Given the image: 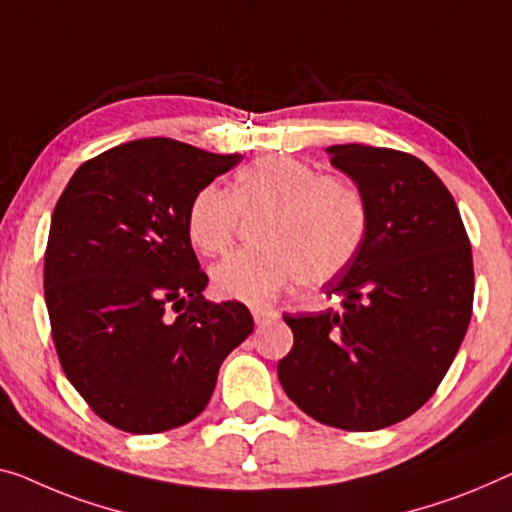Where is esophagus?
<instances>
[{"label": "esophagus", "mask_w": 512, "mask_h": 512, "mask_svg": "<svg viewBox=\"0 0 512 512\" xmlns=\"http://www.w3.org/2000/svg\"><path fill=\"white\" fill-rule=\"evenodd\" d=\"M253 317H255L257 326H264V324L273 322V319H276L278 315L273 310H266V308H253Z\"/></svg>", "instance_id": "esophagus-1"}]
</instances>
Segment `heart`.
<instances>
[{"label":"heart","mask_w":512,"mask_h":512,"mask_svg":"<svg viewBox=\"0 0 512 512\" xmlns=\"http://www.w3.org/2000/svg\"><path fill=\"white\" fill-rule=\"evenodd\" d=\"M266 211L259 248L232 253L213 266L220 299L266 303L292 282L322 285L361 248L368 211L361 190L342 174H317L303 160L271 156L243 167L225 190L209 183L188 207L186 230L202 255L232 246L241 213Z\"/></svg>","instance_id":"1"}]
</instances>
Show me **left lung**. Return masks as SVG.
<instances>
[{"label":"left lung","instance_id":"obj_1","mask_svg":"<svg viewBox=\"0 0 512 512\" xmlns=\"http://www.w3.org/2000/svg\"><path fill=\"white\" fill-rule=\"evenodd\" d=\"M361 190V248L326 296L342 312L285 315L294 347L278 363L287 398L352 432L400 423L432 398L471 319L474 259L453 195L423 160L368 144L326 149Z\"/></svg>","mask_w":512,"mask_h":512}]
</instances>
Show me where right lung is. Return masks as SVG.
I'll return each instance as SVG.
<instances>
[{
	"label": "right lung",
	"instance_id": "right-lung-1",
	"mask_svg": "<svg viewBox=\"0 0 512 512\" xmlns=\"http://www.w3.org/2000/svg\"><path fill=\"white\" fill-rule=\"evenodd\" d=\"M239 160L144 137L87 160L59 197L43 278L52 340L75 391L119 430L200 416L227 354L253 333L246 305L204 299L186 230L197 190Z\"/></svg>",
	"mask_w": 512,
	"mask_h": 512
}]
</instances>
